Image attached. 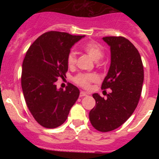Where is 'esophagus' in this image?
Masks as SVG:
<instances>
[{
  "label": "esophagus",
  "instance_id": "34e87169",
  "mask_svg": "<svg viewBox=\"0 0 159 159\" xmlns=\"http://www.w3.org/2000/svg\"><path fill=\"white\" fill-rule=\"evenodd\" d=\"M88 95V93L85 92H81L80 94V97H84V96H87Z\"/></svg>",
  "mask_w": 159,
  "mask_h": 159
}]
</instances>
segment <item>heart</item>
<instances>
[{
    "label": "heart",
    "mask_w": 159,
    "mask_h": 159,
    "mask_svg": "<svg viewBox=\"0 0 159 159\" xmlns=\"http://www.w3.org/2000/svg\"><path fill=\"white\" fill-rule=\"evenodd\" d=\"M83 49L95 61H99L103 57V49L99 43H88L84 44ZM75 53L74 52H71L67 56V63L69 66H73L75 64ZM75 80L79 85L84 88H88L91 83L96 80V76L93 74H80L75 77Z\"/></svg>",
    "instance_id": "1"
}]
</instances>
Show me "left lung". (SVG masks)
I'll return each instance as SVG.
<instances>
[{"instance_id":"8db88e82","label":"left lung","mask_w":159,"mask_h":159,"mask_svg":"<svg viewBox=\"0 0 159 159\" xmlns=\"http://www.w3.org/2000/svg\"><path fill=\"white\" fill-rule=\"evenodd\" d=\"M111 49V64L102 89L111 88L106 99L93 94L95 107L89 113L92 125L102 132L113 130L127 121L135 110L144 80L143 62L134 44L122 36L102 38Z\"/></svg>"}]
</instances>
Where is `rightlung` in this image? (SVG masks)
<instances>
[{
  "label": "right lung",
  "instance_id": "right-lung-1",
  "mask_svg": "<svg viewBox=\"0 0 159 159\" xmlns=\"http://www.w3.org/2000/svg\"><path fill=\"white\" fill-rule=\"evenodd\" d=\"M85 36L51 31L43 33L29 47L22 64L21 87L25 102L39 124L56 128L67 119L80 90L69 84L57 89L58 77L66 76L70 49Z\"/></svg>",
  "mask_w": 159,
  "mask_h": 159
}]
</instances>
